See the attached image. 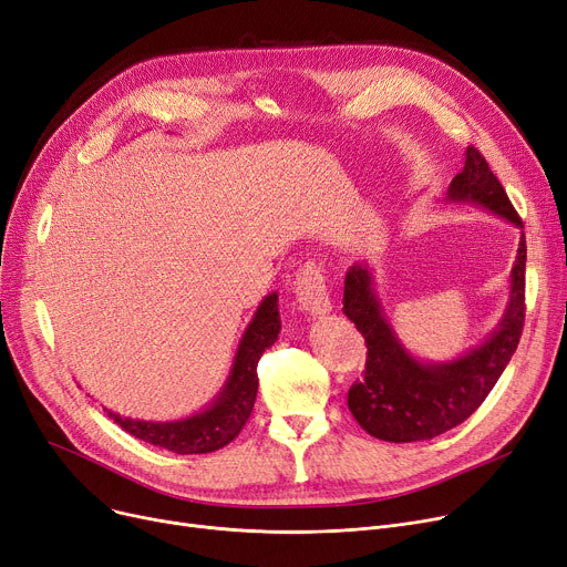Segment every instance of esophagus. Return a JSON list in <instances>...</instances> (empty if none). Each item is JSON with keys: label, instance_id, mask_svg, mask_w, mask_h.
<instances>
[{"label": "esophagus", "instance_id": "esophagus-1", "mask_svg": "<svg viewBox=\"0 0 567 567\" xmlns=\"http://www.w3.org/2000/svg\"><path fill=\"white\" fill-rule=\"evenodd\" d=\"M293 293H297L299 306L310 315H327L331 310L324 274L315 261H306L299 268L293 278Z\"/></svg>", "mask_w": 567, "mask_h": 567}]
</instances>
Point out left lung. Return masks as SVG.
<instances>
[{
	"label": "left lung",
	"mask_w": 567,
	"mask_h": 567,
	"mask_svg": "<svg viewBox=\"0 0 567 567\" xmlns=\"http://www.w3.org/2000/svg\"><path fill=\"white\" fill-rule=\"evenodd\" d=\"M450 202L475 204L522 227L512 202L477 147L467 145L465 164L447 189ZM509 301L496 331L480 348L442 361H416L393 333L373 289V270L357 261L344 276L342 312L365 338V371L350 386L348 405L359 426L378 440L416 442L463 424L496 386L519 344L526 319V236L509 276Z\"/></svg>",
	"instance_id": "obj_1"
}]
</instances>
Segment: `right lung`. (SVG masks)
I'll return each instance as SVG.
<instances>
[{
  "label": "right lung",
  "instance_id": "right-lung-1",
  "mask_svg": "<svg viewBox=\"0 0 567 567\" xmlns=\"http://www.w3.org/2000/svg\"><path fill=\"white\" fill-rule=\"evenodd\" d=\"M278 333L280 312L278 293L274 291L261 301L252 322L245 329L227 384L204 412L178 422H143L132 420V416H120L111 410L104 412H109L122 431L174 454H208L223 450L250 420L259 386L257 363L270 344L278 340Z\"/></svg>",
  "mask_w": 567,
  "mask_h": 567
}]
</instances>
